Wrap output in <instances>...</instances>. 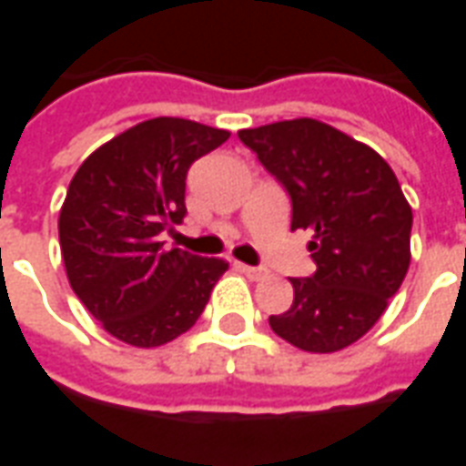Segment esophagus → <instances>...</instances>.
Returning a JSON list of instances; mask_svg holds the SVG:
<instances>
[{"label":"esophagus","instance_id":"esophagus-1","mask_svg":"<svg viewBox=\"0 0 466 466\" xmlns=\"http://www.w3.org/2000/svg\"><path fill=\"white\" fill-rule=\"evenodd\" d=\"M239 272L247 274V277L254 279V282H259V279H267V277H269V272L262 269V267H247V264H239Z\"/></svg>","mask_w":466,"mask_h":466}]
</instances>
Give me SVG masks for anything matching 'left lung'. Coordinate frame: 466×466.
I'll return each instance as SVG.
<instances>
[{
	"label": "left lung",
	"mask_w": 466,
	"mask_h": 466,
	"mask_svg": "<svg viewBox=\"0 0 466 466\" xmlns=\"http://www.w3.org/2000/svg\"><path fill=\"white\" fill-rule=\"evenodd\" d=\"M309 229L312 277H292L294 302L269 327L304 351H337L380 319L410 269L411 207L391 167L367 144L317 119L242 129Z\"/></svg>",
	"instance_id": "obj_1"
}]
</instances>
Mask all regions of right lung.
I'll return each instance as SVG.
<instances>
[{
    "label": "right lung",
    "mask_w": 466,
    "mask_h": 466,
    "mask_svg": "<svg viewBox=\"0 0 466 466\" xmlns=\"http://www.w3.org/2000/svg\"><path fill=\"white\" fill-rule=\"evenodd\" d=\"M227 129L157 116L102 144L76 169L59 212L66 277L106 332L134 347L177 339L202 317L229 264L164 249L182 224L187 172Z\"/></svg>",
    "instance_id": "right-lung-1"
}]
</instances>
